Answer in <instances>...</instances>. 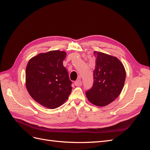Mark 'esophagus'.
<instances>
[{"label":"esophagus","mask_w":150,"mask_h":150,"mask_svg":"<svg viewBox=\"0 0 150 150\" xmlns=\"http://www.w3.org/2000/svg\"><path fill=\"white\" fill-rule=\"evenodd\" d=\"M74 84L76 86H81V85H82V82H81V81L80 79H78V80L75 81Z\"/></svg>","instance_id":"esophagus-1"}]
</instances>
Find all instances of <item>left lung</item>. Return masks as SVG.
<instances>
[{
	"label": "left lung",
	"instance_id": "8db88e82",
	"mask_svg": "<svg viewBox=\"0 0 150 150\" xmlns=\"http://www.w3.org/2000/svg\"><path fill=\"white\" fill-rule=\"evenodd\" d=\"M96 66L93 71L92 88L86 92L88 100L98 106H105L119 96L123 88L126 71L116 57L94 52Z\"/></svg>",
	"mask_w": 150,
	"mask_h": 150
}]
</instances>
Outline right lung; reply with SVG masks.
Returning a JSON list of instances; mask_svg holds the SVG:
<instances>
[{
	"label": "right lung",
	"mask_w": 150,
	"mask_h": 150,
	"mask_svg": "<svg viewBox=\"0 0 150 150\" xmlns=\"http://www.w3.org/2000/svg\"><path fill=\"white\" fill-rule=\"evenodd\" d=\"M64 51L40 53L29 60L25 70V84L30 96L43 106H61L71 93L72 82L63 61Z\"/></svg>",
	"instance_id": "1"
}]
</instances>
